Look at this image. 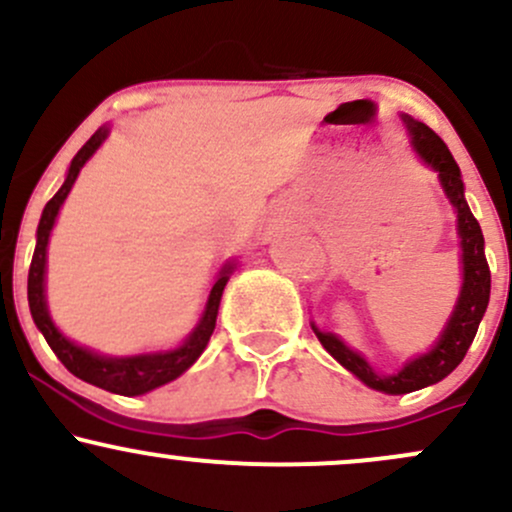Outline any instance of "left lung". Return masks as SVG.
<instances>
[{
  "instance_id": "obj_1",
  "label": "left lung",
  "mask_w": 512,
  "mask_h": 512,
  "mask_svg": "<svg viewBox=\"0 0 512 512\" xmlns=\"http://www.w3.org/2000/svg\"><path fill=\"white\" fill-rule=\"evenodd\" d=\"M404 127H407L411 149L421 158V163L438 175L440 187H443L445 197L452 204L457 221V238H460V272H462V286L457 293L455 308L448 317V322L440 330L438 339L424 354L409 358L402 368L395 373H378L366 356L346 346L342 339L334 332H325L310 322L315 337L325 346L327 354L334 361L354 373L363 385L370 390L385 392V395H407V392L421 390V387L436 385L462 363L464 354L472 346L474 337H477L479 322L486 313L491 296V272L489 262L484 255V233H481L479 221L474 219L472 209H469L467 199H464V182L460 166L452 158L450 149L445 146L443 139L426 127L424 122L414 120L411 115H402Z\"/></svg>"
}]
</instances>
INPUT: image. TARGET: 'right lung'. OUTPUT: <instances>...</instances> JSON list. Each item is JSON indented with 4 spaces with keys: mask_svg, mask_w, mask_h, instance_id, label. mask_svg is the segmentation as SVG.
<instances>
[{
    "mask_svg": "<svg viewBox=\"0 0 512 512\" xmlns=\"http://www.w3.org/2000/svg\"><path fill=\"white\" fill-rule=\"evenodd\" d=\"M110 127L103 125L96 129L88 142L81 146L79 154L72 158L64 178L62 187L55 192V197L45 204L43 216H40L38 233H35V252L31 260V269H28V305H31V315L35 327L43 332L45 342L55 351V356L64 363L69 373L81 378L84 383H91L101 390L115 392V395L137 397L146 395V392L156 390V387L170 383V380L180 378L192 363L202 356L207 349L211 334L216 327V315H219V305L223 289H226L228 279L236 272V260H226L223 267L216 272L214 284H211L207 303H204L202 315H199L197 325L192 332L173 349L163 351H146V354H132V356H105L101 351H93L88 346H81L72 342L67 334L60 332V327L52 322L48 310V298H45V274H48V243L50 233L57 223V214H60L64 199L72 192L76 178H79L81 168L91 161V156L101 149V144L108 139Z\"/></svg>",
    "mask_w": 512,
    "mask_h": 512,
    "instance_id": "1",
    "label": "right lung"
}]
</instances>
